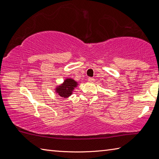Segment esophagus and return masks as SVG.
<instances>
[{"label": "esophagus", "mask_w": 159, "mask_h": 159, "mask_svg": "<svg viewBox=\"0 0 159 159\" xmlns=\"http://www.w3.org/2000/svg\"><path fill=\"white\" fill-rule=\"evenodd\" d=\"M94 80H95V79H94L93 78H92V77L88 78V81H89V82H93V81H94Z\"/></svg>", "instance_id": "obj_1"}]
</instances>
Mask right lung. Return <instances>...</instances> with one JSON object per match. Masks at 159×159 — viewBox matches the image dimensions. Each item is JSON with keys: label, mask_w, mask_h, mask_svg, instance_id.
I'll return each mask as SVG.
<instances>
[{"label": "right lung", "mask_w": 159, "mask_h": 159, "mask_svg": "<svg viewBox=\"0 0 159 159\" xmlns=\"http://www.w3.org/2000/svg\"><path fill=\"white\" fill-rule=\"evenodd\" d=\"M77 85V82L75 81L74 79H66L62 84L56 88L55 91L61 98H66L71 95L72 91Z\"/></svg>", "instance_id": "add662e5"}]
</instances>
